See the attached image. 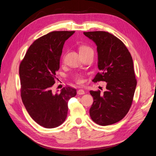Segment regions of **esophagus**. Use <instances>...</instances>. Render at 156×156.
Here are the masks:
<instances>
[{"mask_svg": "<svg viewBox=\"0 0 156 156\" xmlns=\"http://www.w3.org/2000/svg\"><path fill=\"white\" fill-rule=\"evenodd\" d=\"M85 94V92H84L82 89H80L77 91V94H79V95H83V94Z\"/></svg>", "mask_w": 156, "mask_h": 156, "instance_id": "1", "label": "esophagus"}]
</instances>
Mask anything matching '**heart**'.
<instances>
[{"instance_id": "1", "label": "heart", "mask_w": 156, "mask_h": 156, "mask_svg": "<svg viewBox=\"0 0 156 156\" xmlns=\"http://www.w3.org/2000/svg\"><path fill=\"white\" fill-rule=\"evenodd\" d=\"M88 49H91L89 47L87 46H82L81 49H80V51H84V50H88ZM75 81L77 82V83L78 84H82L84 83V80L83 77L81 75H77L75 76Z\"/></svg>"}]
</instances>
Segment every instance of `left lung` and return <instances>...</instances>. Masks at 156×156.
Segmentation results:
<instances>
[{
  "label": "left lung",
  "mask_w": 156,
  "mask_h": 156,
  "mask_svg": "<svg viewBox=\"0 0 156 156\" xmlns=\"http://www.w3.org/2000/svg\"><path fill=\"white\" fill-rule=\"evenodd\" d=\"M83 33L97 45L100 72L93 81L107 83V90L103 94L100 90L90 91L94 98L90 116L100 126L115 124L127 115L133 101L136 86L133 59L123 42L110 33Z\"/></svg>",
  "instance_id": "obj_1"
}]
</instances>
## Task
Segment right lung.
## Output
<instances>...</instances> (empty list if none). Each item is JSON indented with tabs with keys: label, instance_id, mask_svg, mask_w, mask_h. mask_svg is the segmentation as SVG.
<instances>
[{
	"label": "right lung",
	"instance_id": "1",
	"mask_svg": "<svg viewBox=\"0 0 156 156\" xmlns=\"http://www.w3.org/2000/svg\"><path fill=\"white\" fill-rule=\"evenodd\" d=\"M75 31H53L35 40L20 66L21 96L32 119L45 128L62 124L67 117L68 103L76 89L64 87L53 94L56 72L66 40Z\"/></svg>",
	"mask_w": 156,
	"mask_h": 156
}]
</instances>
